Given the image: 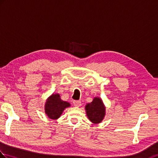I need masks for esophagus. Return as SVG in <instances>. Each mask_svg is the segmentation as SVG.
<instances>
[{
    "label": "esophagus",
    "instance_id": "esophagus-1",
    "mask_svg": "<svg viewBox=\"0 0 158 158\" xmlns=\"http://www.w3.org/2000/svg\"><path fill=\"white\" fill-rule=\"evenodd\" d=\"M73 104H74L75 107H79V106H81V101L74 100L73 101Z\"/></svg>",
    "mask_w": 158,
    "mask_h": 158
}]
</instances>
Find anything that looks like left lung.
Masks as SVG:
<instances>
[{"instance_id": "obj_1", "label": "left lung", "mask_w": 158, "mask_h": 158, "mask_svg": "<svg viewBox=\"0 0 158 158\" xmlns=\"http://www.w3.org/2000/svg\"><path fill=\"white\" fill-rule=\"evenodd\" d=\"M87 116L91 123L98 124L103 120L106 114V108L102 99L95 97L91 103L85 106Z\"/></svg>"}]
</instances>
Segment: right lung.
<instances>
[{
  "label": "right lung",
  "mask_w": 158,
  "mask_h": 158,
  "mask_svg": "<svg viewBox=\"0 0 158 158\" xmlns=\"http://www.w3.org/2000/svg\"><path fill=\"white\" fill-rule=\"evenodd\" d=\"M71 106L67 102L62 100L58 94H53L45 103V113L49 118L56 120L61 116L64 110Z\"/></svg>",
  "instance_id": "obj_1"
}]
</instances>
